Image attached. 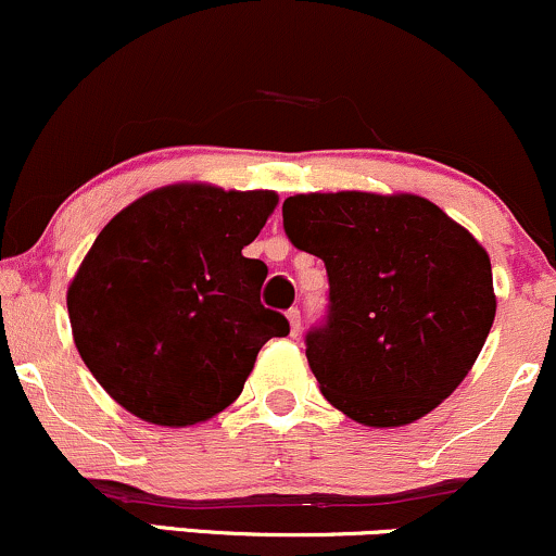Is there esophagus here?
<instances>
[{"label":"esophagus","instance_id":"34e87169","mask_svg":"<svg viewBox=\"0 0 556 556\" xmlns=\"http://www.w3.org/2000/svg\"><path fill=\"white\" fill-rule=\"evenodd\" d=\"M286 317H289V326H291V336H296L299 330H302V315H299L296 307H291L286 312Z\"/></svg>","mask_w":556,"mask_h":556}]
</instances>
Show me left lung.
I'll return each instance as SVG.
<instances>
[{
    "instance_id": "1",
    "label": "left lung",
    "mask_w": 556,
    "mask_h": 556,
    "mask_svg": "<svg viewBox=\"0 0 556 556\" xmlns=\"http://www.w3.org/2000/svg\"><path fill=\"white\" fill-rule=\"evenodd\" d=\"M291 244L326 262L328 317L307 333L323 396L370 428L420 420L463 383L496 315L485 249L415 194H296Z\"/></svg>"
}]
</instances>
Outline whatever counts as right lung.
Listing matches in <instances>:
<instances>
[{"mask_svg": "<svg viewBox=\"0 0 556 556\" xmlns=\"http://www.w3.org/2000/svg\"><path fill=\"white\" fill-rule=\"evenodd\" d=\"M276 191L176 184L117 212L67 286L80 359L121 407L154 426H197L233 404L260 349L289 333L262 307L260 236Z\"/></svg>", "mask_w": 556, "mask_h": 556, "instance_id": "add662e5", "label": "right lung"}]
</instances>
